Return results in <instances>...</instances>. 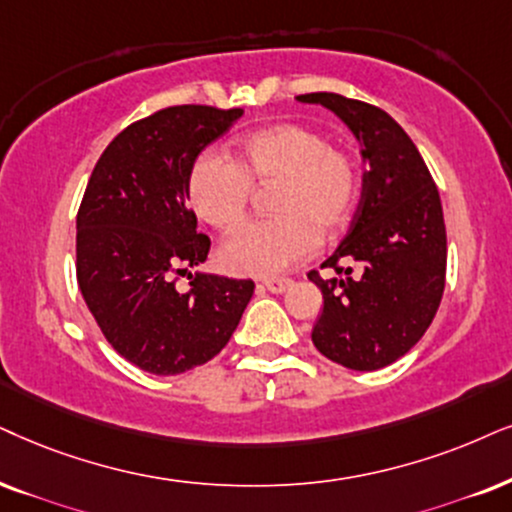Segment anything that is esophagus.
I'll return each mask as SVG.
<instances>
[{
  "label": "esophagus",
  "instance_id": "1",
  "mask_svg": "<svg viewBox=\"0 0 512 512\" xmlns=\"http://www.w3.org/2000/svg\"><path fill=\"white\" fill-rule=\"evenodd\" d=\"M290 286H293V281H288V278H269V281H264V288L269 293H286Z\"/></svg>",
  "mask_w": 512,
  "mask_h": 512
}]
</instances>
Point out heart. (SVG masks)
<instances>
[{"label": "heart", "instance_id": "b5f03b06", "mask_svg": "<svg viewBox=\"0 0 512 512\" xmlns=\"http://www.w3.org/2000/svg\"><path fill=\"white\" fill-rule=\"evenodd\" d=\"M250 184H276V217L243 226L219 248V264L238 276H276L316 248V234L333 236L349 222L361 174L352 153L331 148L312 127L286 122L243 137L234 163L200 155L186 189L205 224L234 231L248 210Z\"/></svg>", "mask_w": 512, "mask_h": 512}]
</instances>
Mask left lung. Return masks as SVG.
I'll return each mask as SVG.
<instances>
[{
  "label": "left lung",
  "instance_id": "obj_1",
  "mask_svg": "<svg viewBox=\"0 0 512 512\" xmlns=\"http://www.w3.org/2000/svg\"><path fill=\"white\" fill-rule=\"evenodd\" d=\"M297 101L338 115L357 137L366 163L347 236L321 264L340 278L309 274L323 293L314 347L352 371H378L423 338L442 302V200L416 144L385 111L333 92L302 94ZM354 266L359 277L351 276Z\"/></svg>",
  "mask_w": 512,
  "mask_h": 512
}]
</instances>
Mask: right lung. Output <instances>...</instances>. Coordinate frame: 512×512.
<instances>
[{"mask_svg": "<svg viewBox=\"0 0 512 512\" xmlns=\"http://www.w3.org/2000/svg\"><path fill=\"white\" fill-rule=\"evenodd\" d=\"M243 108L172 106L101 153L77 212V283L115 352L153 375L208 364L234 335L255 283L196 271L210 238L189 210V172ZM190 274L186 294L173 288Z\"/></svg>", "mask_w": 512, "mask_h": 512, "instance_id": "right-lung-1", "label": "right lung"}]
</instances>
